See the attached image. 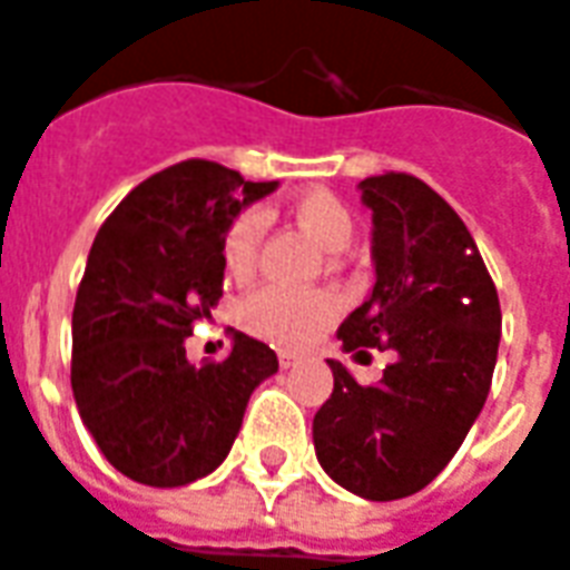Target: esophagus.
Returning <instances> with one entry per match:
<instances>
[{
	"mask_svg": "<svg viewBox=\"0 0 570 570\" xmlns=\"http://www.w3.org/2000/svg\"><path fill=\"white\" fill-rule=\"evenodd\" d=\"M277 360H281V368H296L298 365V356L296 353H289V350H281Z\"/></svg>",
	"mask_w": 570,
	"mask_h": 570,
	"instance_id": "esophagus-1",
	"label": "esophagus"
}]
</instances>
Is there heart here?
I'll return each mask as SVG.
<instances>
[{"label":"heart","instance_id":"b5f03b06","mask_svg":"<svg viewBox=\"0 0 570 570\" xmlns=\"http://www.w3.org/2000/svg\"><path fill=\"white\" fill-rule=\"evenodd\" d=\"M289 217L314 238L326 253L344 250L353 238V217L332 193H305L289 202ZM263 238V217L256 210H244L229 223L223 235V265L232 277H247L256 265ZM335 298L314 289H286V286H263L244 298L242 323L256 335L274 344H302L323 323L335 317Z\"/></svg>","mask_w":570,"mask_h":570}]
</instances>
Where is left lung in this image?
Instances as JSON below:
<instances>
[{"label":"left lung","instance_id":"8db88e82","mask_svg":"<svg viewBox=\"0 0 570 570\" xmlns=\"http://www.w3.org/2000/svg\"><path fill=\"white\" fill-rule=\"evenodd\" d=\"M360 193L374 286L338 338L353 356L377 347L395 360L374 386L328 360L335 386L314 416V450L338 487L395 501L444 471L483 411L501 307L471 232L435 189L390 171L362 180Z\"/></svg>","mask_w":570,"mask_h":570}]
</instances>
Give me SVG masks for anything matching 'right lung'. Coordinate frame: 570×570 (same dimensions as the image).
<instances>
[{
  "label": "right lung",
  "mask_w": 570,
  "mask_h": 570,
  "mask_svg": "<svg viewBox=\"0 0 570 570\" xmlns=\"http://www.w3.org/2000/svg\"><path fill=\"white\" fill-rule=\"evenodd\" d=\"M277 180L187 159L126 196L87 256L71 314V392L105 459L145 487H187L229 456L253 390L277 371L232 332L223 362L189 365L184 341L223 296V235Z\"/></svg>",
  "instance_id": "1"
}]
</instances>
